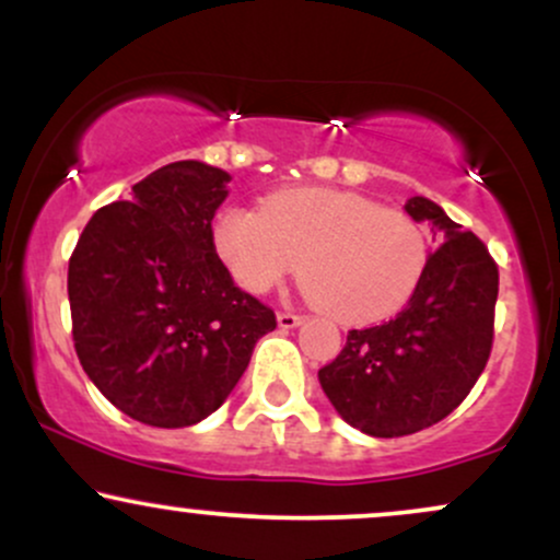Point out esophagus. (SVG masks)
I'll return each instance as SVG.
<instances>
[{
  "mask_svg": "<svg viewBox=\"0 0 560 560\" xmlns=\"http://www.w3.org/2000/svg\"><path fill=\"white\" fill-rule=\"evenodd\" d=\"M276 320H279V329H294V326L302 324V316H298V313H279Z\"/></svg>",
  "mask_w": 560,
  "mask_h": 560,
  "instance_id": "34e87169",
  "label": "esophagus"
}]
</instances>
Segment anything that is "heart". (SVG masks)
I'll use <instances>...</instances> for the list:
<instances>
[{
  "instance_id": "heart-1",
  "label": "heart",
  "mask_w": 560,
  "mask_h": 560,
  "mask_svg": "<svg viewBox=\"0 0 560 560\" xmlns=\"http://www.w3.org/2000/svg\"><path fill=\"white\" fill-rule=\"evenodd\" d=\"M210 236L218 260L249 294L271 292L300 258L307 298L347 324L400 311L429 260L427 234L405 210L320 186L273 191L260 210L229 205Z\"/></svg>"
}]
</instances>
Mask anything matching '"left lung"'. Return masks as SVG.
<instances>
[{
    "mask_svg": "<svg viewBox=\"0 0 560 560\" xmlns=\"http://www.w3.org/2000/svg\"><path fill=\"white\" fill-rule=\"evenodd\" d=\"M405 213L432 223L442 242L413 298L387 324L352 329L318 371L334 410L384 440L421 432L464 402L490 358L498 302V266L471 231L427 197H410Z\"/></svg>",
    "mask_w": 560,
    "mask_h": 560,
    "instance_id": "1",
    "label": "left lung"
}]
</instances>
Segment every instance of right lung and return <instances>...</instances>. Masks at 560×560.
I'll return each instance as SVG.
<instances>
[{
  "instance_id": "right-lung-1",
  "label": "right lung",
  "mask_w": 560,
  "mask_h": 560,
  "mask_svg": "<svg viewBox=\"0 0 560 560\" xmlns=\"http://www.w3.org/2000/svg\"><path fill=\"white\" fill-rule=\"evenodd\" d=\"M231 176L199 160L168 163L105 205L68 266L79 361L133 421L182 429L236 387L271 307L234 284L213 249Z\"/></svg>"
}]
</instances>
